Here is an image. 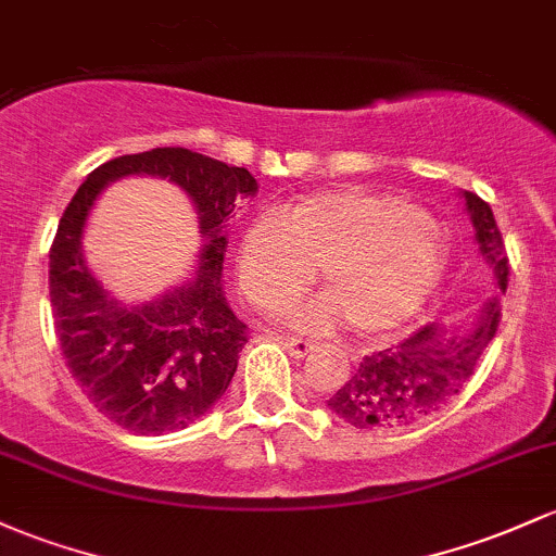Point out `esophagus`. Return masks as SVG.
I'll return each mask as SVG.
<instances>
[{
	"instance_id": "esophagus-1",
	"label": "esophagus",
	"mask_w": 556,
	"mask_h": 556,
	"mask_svg": "<svg viewBox=\"0 0 556 556\" xmlns=\"http://www.w3.org/2000/svg\"><path fill=\"white\" fill-rule=\"evenodd\" d=\"M277 340H279V345H282L292 358H306L308 353L314 351V343H308V340H303V338H290V334H279Z\"/></svg>"
}]
</instances>
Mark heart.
Wrapping results in <instances>:
<instances>
[{"mask_svg":"<svg viewBox=\"0 0 556 556\" xmlns=\"http://www.w3.org/2000/svg\"><path fill=\"white\" fill-rule=\"evenodd\" d=\"M446 264L441 231L399 194L329 189L303 198L288 216L261 211L237 245V274L258 308L298 295L316 266L327 295L282 308L290 325L327 329L345 321L356 338H380L412 321Z\"/></svg>","mask_w":556,"mask_h":556,"instance_id":"obj_1","label":"heart"}]
</instances>
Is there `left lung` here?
<instances>
[{
    "label": "left lung",
    "mask_w": 556,
    "mask_h": 556,
    "mask_svg": "<svg viewBox=\"0 0 556 556\" xmlns=\"http://www.w3.org/2000/svg\"><path fill=\"white\" fill-rule=\"evenodd\" d=\"M462 198L480 258L493 271L496 288L506 292L509 266L491 205L472 192H462ZM498 316L502 295L485 301L467 327H443L432 321L401 345L371 353L358 364L356 375L334 390L327 408L362 430H395L425 422L459 395L475 375L480 356L496 334Z\"/></svg>",
    "instance_id": "1"
}]
</instances>
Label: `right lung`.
Instances as JSON below:
<instances>
[{"instance_id":"right-lung-1","label":"right lung","mask_w":556,"mask_h":556,"mask_svg":"<svg viewBox=\"0 0 556 556\" xmlns=\"http://www.w3.org/2000/svg\"><path fill=\"white\" fill-rule=\"evenodd\" d=\"M126 175L168 178L190 198L204 237L187 283L126 307L83 258V229L96 198ZM253 174L185 148H155L102 163L60 218L50 250V303L60 351L97 412L139 435L185 430L227 393L248 329L224 295V255L237 200Z\"/></svg>"}]
</instances>
